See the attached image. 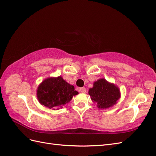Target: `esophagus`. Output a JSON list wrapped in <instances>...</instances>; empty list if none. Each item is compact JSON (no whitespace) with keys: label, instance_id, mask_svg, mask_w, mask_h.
<instances>
[{"label":"esophagus","instance_id":"1","mask_svg":"<svg viewBox=\"0 0 156 156\" xmlns=\"http://www.w3.org/2000/svg\"><path fill=\"white\" fill-rule=\"evenodd\" d=\"M79 91L82 92V93H85L86 92V88H84V87H82V88H79Z\"/></svg>","mask_w":156,"mask_h":156}]
</instances>
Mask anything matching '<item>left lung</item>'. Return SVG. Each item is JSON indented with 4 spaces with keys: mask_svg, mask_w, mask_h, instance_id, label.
<instances>
[{
    "mask_svg": "<svg viewBox=\"0 0 156 156\" xmlns=\"http://www.w3.org/2000/svg\"><path fill=\"white\" fill-rule=\"evenodd\" d=\"M88 94L100 109H105L114 106L121 96L119 88L104 78L94 82L93 87L88 90Z\"/></svg>",
    "mask_w": 156,
    "mask_h": 156,
    "instance_id": "obj_1",
    "label": "left lung"
}]
</instances>
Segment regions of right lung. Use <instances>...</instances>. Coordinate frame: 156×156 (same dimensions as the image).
<instances>
[{
    "mask_svg": "<svg viewBox=\"0 0 156 156\" xmlns=\"http://www.w3.org/2000/svg\"><path fill=\"white\" fill-rule=\"evenodd\" d=\"M78 94L73 85L66 81L62 77L58 76L44 79L37 88L36 96L41 105L58 110Z\"/></svg>",
    "mask_w": 156,
    "mask_h": 156,
    "instance_id": "add662e5",
    "label": "right lung"
}]
</instances>
